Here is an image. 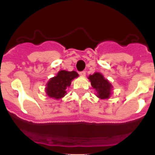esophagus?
Here are the masks:
<instances>
[{
	"instance_id": "1",
	"label": "esophagus",
	"mask_w": 155,
	"mask_h": 155,
	"mask_svg": "<svg viewBox=\"0 0 155 155\" xmlns=\"http://www.w3.org/2000/svg\"><path fill=\"white\" fill-rule=\"evenodd\" d=\"M79 74L80 75H81V76H85V74H86V72L85 71H81V72H79Z\"/></svg>"
}]
</instances>
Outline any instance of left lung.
<instances>
[{
    "mask_svg": "<svg viewBox=\"0 0 155 155\" xmlns=\"http://www.w3.org/2000/svg\"><path fill=\"white\" fill-rule=\"evenodd\" d=\"M88 79L91 81L93 88L96 90L98 94L97 96L98 98L102 99L109 98L112 85L106 79L104 78V77L101 74L94 73V74L90 75Z\"/></svg>",
    "mask_w": 155,
    "mask_h": 155,
    "instance_id": "8db88e82",
    "label": "left lung"
}]
</instances>
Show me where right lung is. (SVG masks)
Listing matches in <instances>:
<instances>
[{"label": "right lung", "mask_w": 155, "mask_h": 155, "mask_svg": "<svg viewBox=\"0 0 155 155\" xmlns=\"http://www.w3.org/2000/svg\"><path fill=\"white\" fill-rule=\"evenodd\" d=\"M77 77L78 74L76 71H59L57 76L50 79L46 84L47 95L56 99L63 98L67 93V87L71 85V81Z\"/></svg>", "instance_id": "add662e5"}]
</instances>
